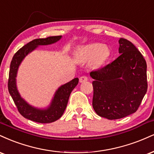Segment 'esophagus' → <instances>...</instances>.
Returning <instances> with one entry per match:
<instances>
[{
  "label": "esophagus",
  "mask_w": 154,
  "mask_h": 154,
  "mask_svg": "<svg viewBox=\"0 0 154 154\" xmlns=\"http://www.w3.org/2000/svg\"><path fill=\"white\" fill-rule=\"evenodd\" d=\"M88 81V77L86 76V75H83V76L80 77V79H79V81H80V83L85 82V81Z\"/></svg>",
  "instance_id": "esophagus-1"
}]
</instances>
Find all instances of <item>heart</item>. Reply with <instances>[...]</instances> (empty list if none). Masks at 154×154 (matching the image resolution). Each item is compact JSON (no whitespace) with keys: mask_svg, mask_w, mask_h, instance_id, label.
Listing matches in <instances>:
<instances>
[{"mask_svg":"<svg viewBox=\"0 0 154 154\" xmlns=\"http://www.w3.org/2000/svg\"><path fill=\"white\" fill-rule=\"evenodd\" d=\"M110 56L109 48L98 43H93L79 48L75 52V59L79 63L89 62L95 68L101 67Z\"/></svg>","mask_w":154,"mask_h":154,"instance_id":"heart-1","label":"heart"}]
</instances>
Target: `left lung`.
<instances>
[{"label":"left lung","mask_w":154,"mask_h":154,"mask_svg":"<svg viewBox=\"0 0 154 154\" xmlns=\"http://www.w3.org/2000/svg\"><path fill=\"white\" fill-rule=\"evenodd\" d=\"M120 55L90 76L94 96L92 106L99 116L117 120L135 112L146 91V62L133 43L119 39Z\"/></svg>","instance_id":"left-lung-1"}]
</instances>
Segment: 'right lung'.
Returning <instances> with one entry per match:
<instances>
[{"mask_svg": "<svg viewBox=\"0 0 154 154\" xmlns=\"http://www.w3.org/2000/svg\"><path fill=\"white\" fill-rule=\"evenodd\" d=\"M62 36H53L42 39H36L29 42L16 52L10 65L8 83V91L15 103L19 113L25 118L39 123H50L60 118L64 113L70 93L79 84V79L62 85L56 90L50 105L46 108H37L32 106L20 95L16 86L18 70L25 57L39 46L52 45L58 42Z\"/></svg>", "mask_w": 154, "mask_h": 154, "instance_id": "right-lung-1", "label": "right lung"}]
</instances>
